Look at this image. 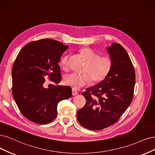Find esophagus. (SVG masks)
Wrapping results in <instances>:
<instances>
[{
  "mask_svg": "<svg viewBox=\"0 0 155 155\" xmlns=\"http://www.w3.org/2000/svg\"><path fill=\"white\" fill-rule=\"evenodd\" d=\"M72 94L73 96H75V95H77L78 94V92L74 89H72Z\"/></svg>",
  "mask_w": 155,
  "mask_h": 155,
  "instance_id": "34e87169",
  "label": "esophagus"
}]
</instances>
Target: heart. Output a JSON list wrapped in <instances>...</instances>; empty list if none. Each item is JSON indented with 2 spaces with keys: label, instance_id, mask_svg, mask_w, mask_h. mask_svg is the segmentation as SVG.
<instances>
[{
  "label": "heart",
  "instance_id": "heart-1",
  "mask_svg": "<svg viewBox=\"0 0 155 155\" xmlns=\"http://www.w3.org/2000/svg\"><path fill=\"white\" fill-rule=\"evenodd\" d=\"M79 52L87 62L84 71L79 74L71 73L64 77V83L74 89H78L90 83L91 79L94 83L102 82L108 77L112 68V60L109 55H102L88 47H84ZM70 55H65L61 61V67L64 70L69 68Z\"/></svg>",
  "mask_w": 155,
  "mask_h": 155
}]
</instances>
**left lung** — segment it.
I'll return each instance as SVG.
<instances>
[{
  "label": "left lung",
  "mask_w": 155,
  "mask_h": 155,
  "mask_svg": "<svg viewBox=\"0 0 155 155\" xmlns=\"http://www.w3.org/2000/svg\"><path fill=\"white\" fill-rule=\"evenodd\" d=\"M107 50L112 60V70L104 81L82 93L86 104L77 115L79 123L90 130H101L116 123L134 97L135 73L127 51L117 43Z\"/></svg>",
  "instance_id": "1"
}]
</instances>
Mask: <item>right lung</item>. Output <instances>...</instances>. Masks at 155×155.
I'll list each match as a JSON object with an SVG mask.
<instances>
[{
    "label": "right lung",
    "instance_id": "obj_1",
    "mask_svg": "<svg viewBox=\"0 0 155 155\" xmlns=\"http://www.w3.org/2000/svg\"><path fill=\"white\" fill-rule=\"evenodd\" d=\"M68 46L51 39L31 41L22 48L12 69V93L22 115L39 124L57 116L59 102L70 98L71 88L54 85L44 88L45 78L55 84L61 81L58 63Z\"/></svg>",
    "mask_w": 155,
    "mask_h": 155
}]
</instances>
